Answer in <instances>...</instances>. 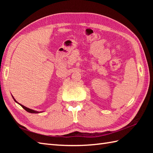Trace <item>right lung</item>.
Wrapping results in <instances>:
<instances>
[{
    "mask_svg": "<svg viewBox=\"0 0 153 153\" xmlns=\"http://www.w3.org/2000/svg\"><path fill=\"white\" fill-rule=\"evenodd\" d=\"M12 98L14 99V101L16 102H17L18 104H19V105H20L24 109H25V110H26L27 112H30V113H33V114H37V113H39V112H38V111H35V110H32V109H30V108H27V107H25V106H24V105H21V104H19V103H18L17 101H16V99L14 98V97H13V96H12Z\"/></svg>",
    "mask_w": 153,
    "mask_h": 153,
    "instance_id": "1",
    "label": "right lung"
}]
</instances>
